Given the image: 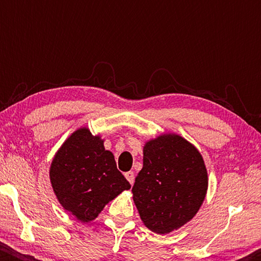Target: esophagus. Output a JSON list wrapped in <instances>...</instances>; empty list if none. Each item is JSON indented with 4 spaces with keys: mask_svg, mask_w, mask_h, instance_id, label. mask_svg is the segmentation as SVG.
I'll use <instances>...</instances> for the list:
<instances>
[{
    "mask_svg": "<svg viewBox=\"0 0 261 261\" xmlns=\"http://www.w3.org/2000/svg\"><path fill=\"white\" fill-rule=\"evenodd\" d=\"M124 177L127 178V180L129 181L130 184H134L135 177H134V172H133V171H128V172L124 173Z\"/></svg>",
    "mask_w": 261,
    "mask_h": 261,
    "instance_id": "esophagus-1",
    "label": "esophagus"
}]
</instances>
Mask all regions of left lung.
Segmentation results:
<instances>
[{
	"mask_svg": "<svg viewBox=\"0 0 261 261\" xmlns=\"http://www.w3.org/2000/svg\"><path fill=\"white\" fill-rule=\"evenodd\" d=\"M208 190L203 156L174 133L146 141L144 165L132 189L140 219L149 230L169 234L194 219Z\"/></svg>",
	"mask_w": 261,
	"mask_h": 261,
	"instance_id": "obj_1",
	"label": "left lung"
}]
</instances>
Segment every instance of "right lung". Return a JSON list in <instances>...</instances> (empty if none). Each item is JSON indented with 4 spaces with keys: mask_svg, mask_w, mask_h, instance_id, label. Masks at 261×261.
Instances as JSON below:
<instances>
[{
    "mask_svg": "<svg viewBox=\"0 0 261 261\" xmlns=\"http://www.w3.org/2000/svg\"><path fill=\"white\" fill-rule=\"evenodd\" d=\"M101 135L74 130L53 156L49 180L60 204L81 222H90L130 184L117 170Z\"/></svg>",
    "mask_w": 261,
    "mask_h": 261,
    "instance_id": "right-lung-1",
    "label": "right lung"
}]
</instances>
